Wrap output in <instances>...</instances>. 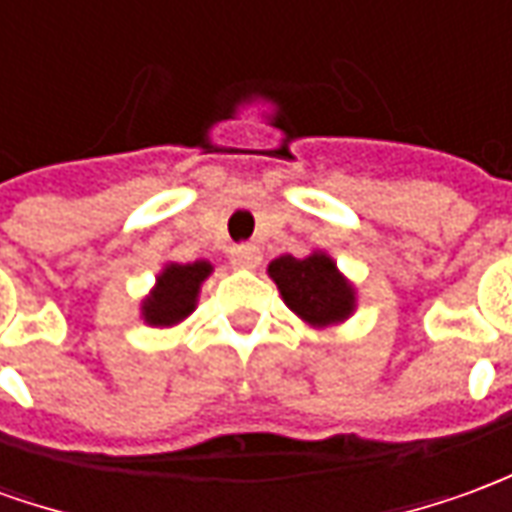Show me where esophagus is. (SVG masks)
Returning a JSON list of instances; mask_svg holds the SVG:
<instances>
[{"label": "esophagus", "mask_w": 512, "mask_h": 512, "mask_svg": "<svg viewBox=\"0 0 512 512\" xmlns=\"http://www.w3.org/2000/svg\"><path fill=\"white\" fill-rule=\"evenodd\" d=\"M230 255H233V260L238 263V266L252 268V266H257V263H260V249H257V246H252V244H235Z\"/></svg>", "instance_id": "obj_1"}]
</instances>
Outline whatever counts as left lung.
Returning <instances> with one entry per match:
<instances>
[{"label":"left lung","instance_id":"8db88e82","mask_svg":"<svg viewBox=\"0 0 512 512\" xmlns=\"http://www.w3.org/2000/svg\"><path fill=\"white\" fill-rule=\"evenodd\" d=\"M268 274L290 310L312 326L337 323L354 312V288L340 277L332 257L321 252L301 260L293 255L277 257Z\"/></svg>","mask_w":512,"mask_h":512}]
</instances>
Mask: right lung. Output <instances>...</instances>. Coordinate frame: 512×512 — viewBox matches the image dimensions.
<instances>
[{
  "label": "right lung",
  "instance_id": "obj_1",
  "mask_svg": "<svg viewBox=\"0 0 512 512\" xmlns=\"http://www.w3.org/2000/svg\"><path fill=\"white\" fill-rule=\"evenodd\" d=\"M208 274H211V263H205V260L186 263V266L172 263V266L164 268L153 296L142 307L145 321L150 326H172V323L183 321L194 310L200 282Z\"/></svg>",
  "mask_w": 512,
  "mask_h": 512
}]
</instances>
